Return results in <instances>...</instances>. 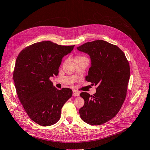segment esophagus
<instances>
[{"label":"esophagus","instance_id":"34e87169","mask_svg":"<svg viewBox=\"0 0 150 150\" xmlns=\"http://www.w3.org/2000/svg\"><path fill=\"white\" fill-rule=\"evenodd\" d=\"M79 95H80V92H79L78 91H76V90L73 91V96H79Z\"/></svg>","mask_w":150,"mask_h":150}]
</instances>
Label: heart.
Listing matches in <instances>:
<instances>
[{
  "instance_id": "heart-1",
  "label": "heart",
  "mask_w": 150,
  "mask_h": 150,
  "mask_svg": "<svg viewBox=\"0 0 150 150\" xmlns=\"http://www.w3.org/2000/svg\"><path fill=\"white\" fill-rule=\"evenodd\" d=\"M83 58H85V57L82 56V55H77L75 57V59H83Z\"/></svg>"
}]
</instances>
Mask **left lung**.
<instances>
[{
  "label": "left lung",
  "mask_w": 150,
  "mask_h": 150,
  "mask_svg": "<svg viewBox=\"0 0 150 150\" xmlns=\"http://www.w3.org/2000/svg\"><path fill=\"white\" fill-rule=\"evenodd\" d=\"M90 55L91 67L85 80L97 85L96 93L81 92L85 103L79 110L81 120L100 125L112 120L120 111L127 96L130 69L128 60L118 47L98 40L77 47Z\"/></svg>",
  "instance_id": "1"
}]
</instances>
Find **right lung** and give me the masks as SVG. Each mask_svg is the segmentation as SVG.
<instances>
[{
    "mask_svg": "<svg viewBox=\"0 0 150 150\" xmlns=\"http://www.w3.org/2000/svg\"><path fill=\"white\" fill-rule=\"evenodd\" d=\"M74 46L43 41L25 47L17 58L13 79L17 96L28 117L41 126L57 123L71 97L70 88L58 90L50 77L58 75L63 57Z\"/></svg>",
    "mask_w": 150,
    "mask_h": 150,
    "instance_id": "1",
    "label": "right lung"
}]
</instances>
